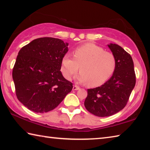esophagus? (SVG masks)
Instances as JSON below:
<instances>
[{"label": "esophagus", "instance_id": "1", "mask_svg": "<svg viewBox=\"0 0 150 150\" xmlns=\"http://www.w3.org/2000/svg\"><path fill=\"white\" fill-rule=\"evenodd\" d=\"M79 89V86H77V85H74V86H73V91H77Z\"/></svg>", "mask_w": 150, "mask_h": 150}]
</instances>
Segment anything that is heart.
I'll return each instance as SVG.
<instances>
[{
    "label": "heart",
    "instance_id": "1",
    "mask_svg": "<svg viewBox=\"0 0 150 150\" xmlns=\"http://www.w3.org/2000/svg\"><path fill=\"white\" fill-rule=\"evenodd\" d=\"M73 56L65 54L62 61L61 71L67 80L79 69L78 79L81 83L91 87H97L105 83L115 72L117 61L112 53L106 51L98 45L87 43L78 47Z\"/></svg>",
    "mask_w": 150,
    "mask_h": 150
}]
</instances>
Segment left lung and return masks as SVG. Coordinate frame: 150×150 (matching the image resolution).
Returning a JSON list of instances; mask_svg holds the SVG:
<instances>
[{"mask_svg": "<svg viewBox=\"0 0 150 150\" xmlns=\"http://www.w3.org/2000/svg\"><path fill=\"white\" fill-rule=\"evenodd\" d=\"M115 55V72L100 87L87 89L84 105L87 110L99 117L110 116L125 107L136 85V74L131 55L120 45H108Z\"/></svg>", "mask_w": 150, "mask_h": 150, "instance_id": "obj_1", "label": "left lung"}]
</instances>
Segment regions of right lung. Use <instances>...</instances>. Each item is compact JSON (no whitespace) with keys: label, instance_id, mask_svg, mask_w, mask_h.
Instances as JSON below:
<instances>
[{"label":"right lung","instance_id":"add662e5","mask_svg":"<svg viewBox=\"0 0 150 150\" xmlns=\"http://www.w3.org/2000/svg\"><path fill=\"white\" fill-rule=\"evenodd\" d=\"M68 44L54 38H40L19 51L12 70L20 103L37 113L54 110L71 91L73 83L61 72Z\"/></svg>","mask_w":150,"mask_h":150}]
</instances>
